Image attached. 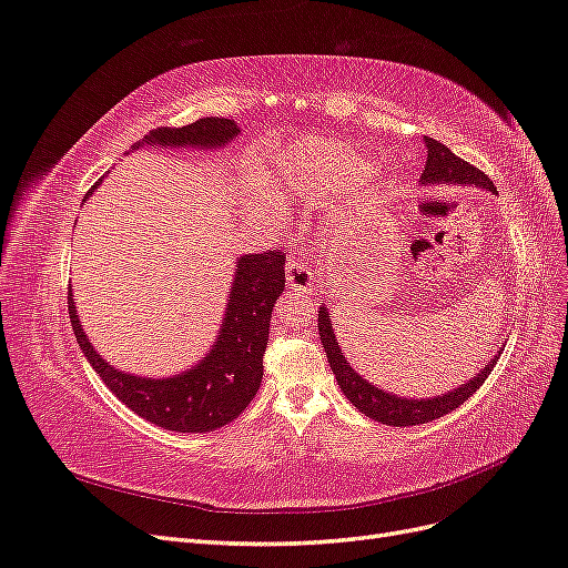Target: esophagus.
<instances>
[{
  "mask_svg": "<svg viewBox=\"0 0 568 568\" xmlns=\"http://www.w3.org/2000/svg\"><path fill=\"white\" fill-rule=\"evenodd\" d=\"M317 282V270L301 255L291 253L286 257V284L296 294H311L313 284Z\"/></svg>",
  "mask_w": 568,
  "mask_h": 568,
  "instance_id": "obj_1",
  "label": "esophagus"
}]
</instances>
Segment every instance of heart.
<instances>
[{
  "label": "heart",
  "mask_w": 568,
  "mask_h": 568,
  "mask_svg": "<svg viewBox=\"0 0 568 568\" xmlns=\"http://www.w3.org/2000/svg\"><path fill=\"white\" fill-rule=\"evenodd\" d=\"M367 161L334 140H303L291 153L286 180L291 186L303 184H343L365 173Z\"/></svg>",
  "instance_id": "b5f03b06"
}]
</instances>
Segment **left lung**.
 <instances>
[{
    "label": "left lung",
    "instance_id": "obj_1",
    "mask_svg": "<svg viewBox=\"0 0 568 568\" xmlns=\"http://www.w3.org/2000/svg\"><path fill=\"white\" fill-rule=\"evenodd\" d=\"M426 168H424V182L434 184V182H448V184H476V186H484L495 192V186L490 182V178L484 173V170H478L476 165L467 163L464 159L455 156V153L432 140L428 136L426 140ZM317 326H320V338H322V348L329 357V365L332 372L336 374V382L341 386V390L346 393V398L367 415L374 422H382L388 426H417V424H426V422H434L443 415H448L455 407H459L464 400H469L471 395L484 386V382L488 379V374L495 367V359L493 363L486 365L484 372H478L469 384H464L459 388H455L448 395H440V398H432V400H407V398H395L393 393L379 390L376 386L367 384L363 376H359L351 365L348 359L343 357L334 329H332V320L329 313L320 307V317H317Z\"/></svg>",
    "mask_w": 568,
    "mask_h": 568
}]
</instances>
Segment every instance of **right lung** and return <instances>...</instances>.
Masks as SVG:
<instances>
[{
	"instance_id": "add662e5",
	"label": "right lung",
	"mask_w": 568,
	"mask_h": 568,
	"mask_svg": "<svg viewBox=\"0 0 568 568\" xmlns=\"http://www.w3.org/2000/svg\"><path fill=\"white\" fill-rule=\"evenodd\" d=\"M236 134L234 120L211 115L184 128L151 130L140 144L222 146ZM282 291L284 253L280 248L244 255L236 265L227 315L211 355L199 367L173 379H140L113 369L84 336L71 298L68 315L84 357L120 403L168 432L203 434L236 419L261 388L270 317Z\"/></svg>"
}]
</instances>
